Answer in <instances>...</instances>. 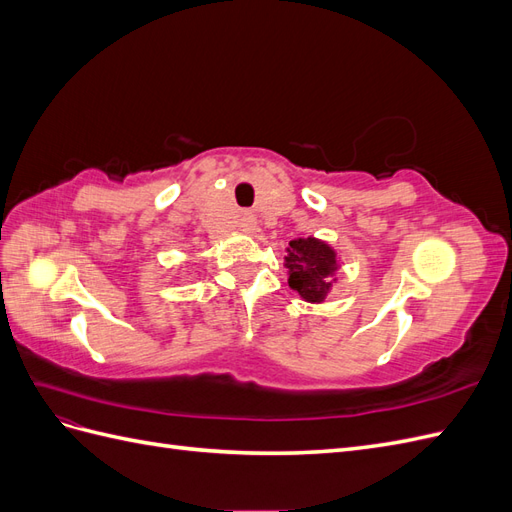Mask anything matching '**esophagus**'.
Returning a JSON list of instances; mask_svg holds the SVG:
<instances>
[{"instance_id": "34e87169", "label": "esophagus", "mask_w": 512, "mask_h": 512, "mask_svg": "<svg viewBox=\"0 0 512 512\" xmlns=\"http://www.w3.org/2000/svg\"><path fill=\"white\" fill-rule=\"evenodd\" d=\"M256 228V218L252 213H243L241 215V230L245 232H252Z\"/></svg>"}]
</instances>
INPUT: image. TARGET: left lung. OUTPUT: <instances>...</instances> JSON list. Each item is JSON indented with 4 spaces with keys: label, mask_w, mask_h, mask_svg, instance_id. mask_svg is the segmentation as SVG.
Here are the masks:
<instances>
[{
    "label": "left lung",
    "mask_w": 512,
    "mask_h": 512,
    "mask_svg": "<svg viewBox=\"0 0 512 512\" xmlns=\"http://www.w3.org/2000/svg\"><path fill=\"white\" fill-rule=\"evenodd\" d=\"M286 265L290 269V288L297 290L305 301L318 303L324 299L331 286L329 275L335 269V252L327 243L312 237L290 241Z\"/></svg>",
    "instance_id": "left-lung-1"
}]
</instances>
